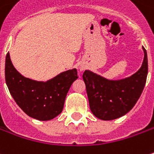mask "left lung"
<instances>
[{
	"label": "left lung",
	"instance_id": "1",
	"mask_svg": "<svg viewBox=\"0 0 154 154\" xmlns=\"http://www.w3.org/2000/svg\"><path fill=\"white\" fill-rule=\"evenodd\" d=\"M144 60L137 72L121 80H108L85 70L83 74L90 108L93 115L103 121L123 116L133 109L143 91L147 71V54L143 47Z\"/></svg>",
	"mask_w": 154,
	"mask_h": 154
}]
</instances>
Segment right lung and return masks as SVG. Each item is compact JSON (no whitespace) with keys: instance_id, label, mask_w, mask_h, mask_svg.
<instances>
[{"instance_id":"1","label":"right lung","mask_w":154,"mask_h":154,"mask_svg":"<svg viewBox=\"0 0 154 154\" xmlns=\"http://www.w3.org/2000/svg\"><path fill=\"white\" fill-rule=\"evenodd\" d=\"M77 77V69H72L46 82L34 81L17 71L9 52L6 56L5 79L11 96L27 116L38 121H49L62 112L66 95Z\"/></svg>"}]
</instances>
